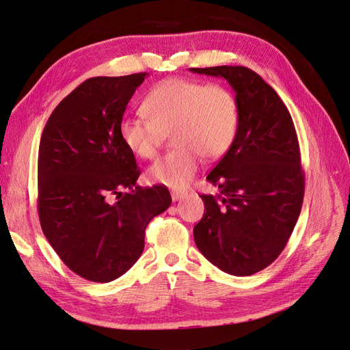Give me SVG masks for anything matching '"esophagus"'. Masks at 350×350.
Returning a JSON list of instances; mask_svg holds the SVG:
<instances>
[{
	"mask_svg": "<svg viewBox=\"0 0 350 350\" xmlns=\"http://www.w3.org/2000/svg\"><path fill=\"white\" fill-rule=\"evenodd\" d=\"M171 196H172V200H174V201H178V200H181V198L185 197V193H184V191H175V189H172Z\"/></svg>",
	"mask_w": 350,
	"mask_h": 350,
	"instance_id": "obj_1",
	"label": "esophagus"
}]
</instances>
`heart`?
I'll use <instances>...</instances> for the list:
<instances>
[{"label": "heart", "instance_id": "1", "mask_svg": "<svg viewBox=\"0 0 350 350\" xmlns=\"http://www.w3.org/2000/svg\"><path fill=\"white\" fill-rule=\"evenodd\" d=\"M140 112L146 121L124 118L120 122V139L135 157L153 159L163 134L172 131L171 142L176 149L147 169V178L174 188L191 181L201 156H224L238 130L237 99L228 88L216 83L163 80L146 94Z\"/></svg>", "mask_w": 350, "mask_h": 350}]
</instances>
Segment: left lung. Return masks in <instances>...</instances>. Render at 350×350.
Wrapping results in <instances>:
<instances>
[{
  "instance_id": "1",
  "label": "left lung",
  "mask_w": 350,
  "mask_h": 350,
  "mask_svg": "<svg viewBox=\"0 0 350 350\" xmlns=\"http://www.w3.org/2000/svg\"><path fill=\"white\" fill-rule=\"evenodd\" d=\"M224 77L237 93L238 130L207 175L217 196L201 194L194 226L200 252L221 271L250 276L276 260L299 217L305 175L292 116L274 89L242 66L189 68Z\"/></svg>"
}]
</instances>
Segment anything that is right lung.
<instances>
[{
	"label": "right lung",
	"mask_w": 350,
	"mask_h": 350,
	"mask_svg": "<svg viewBox=\"0 0 350 350\" xmlns=\"http://www.w3.org/2000/svg\"><path fill=\"white\" fill-rule=\"evenodd\" d=\"M146 76L83 81L58 103L40 137L42 232L62 262L90 282L108 283L131 269L144 250L149 221L172 203L165 185H135L140 169L118 133Z\"/></svg>",
	"instance_id": "right-lung-1"
}]
</instances>
